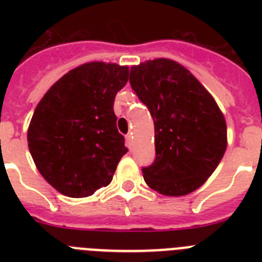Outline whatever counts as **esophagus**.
Instances as JSON below:
<instances>
[{
    "label": "esophagus",
    "instance_id": "esophagus-1",
    "mask_svg": "<svg viewBox=\"0 0 262 262\" xmlns=\"http://www.w3.org/2000/svg\"><path fill=\"white\" fill-rule=\"evenodd\" d=\"M126 140H127V144H128V147H131V145H133V133H129L128 135L126 136Z\"/></svg>",
    "mask_w": 262,
    "mask_h": 262
}]
</instances>
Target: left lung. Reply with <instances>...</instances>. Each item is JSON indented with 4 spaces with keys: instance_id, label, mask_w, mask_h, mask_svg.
<instances>
[{
    "instance_id": "8db88e82",
    "label": "left lung",
    "mask_w": 262,
    "mask_h": 262,
    "mask_svg": "<svg viewBox=\"0 0 262 262\" xmlns=\"http://www.w3.org/2000/svg\"><path fill=\"white\" fill-rule=\"evenodd\" d=\"M129 84L154 118L156 159L143 168L152 190L181 196L202 186L227 148V124L214 97L170 59L131 67Z\"/></svg>"
}]
</instances>
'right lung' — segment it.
<instances>
[{
  "label": "right lung",
  "mask_w": 262,
  "mask_h": 262,
  "mask_svg": "<svg viewBox=\"0 0 262 262\" xmlns=\"http://www.w3.org/2000/svg\"><path fill=\"white\" fill-rule=\"evenodd\" d=\"M128 67L85 62L55 82L36 106L27 143L39 173L71 198L93 195L113 180L127 154L118 133L114 99Z\"/></svg>",
  "instance_id": "obj_1"
}]
</instances>
